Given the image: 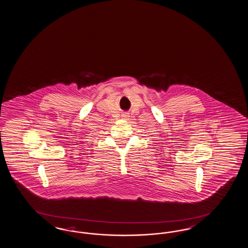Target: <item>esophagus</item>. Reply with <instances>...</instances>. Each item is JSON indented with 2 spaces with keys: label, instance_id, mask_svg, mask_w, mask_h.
<instances>
[{
  "label": "esophagus",
  "instance_id": "obj_1",
  "mask_svg": "<svg viewBox=\"0 0 248 248\" xmlns=\"http://www.w3.org/2000/svg\"><path fill=\"white\" fill-rule=\"evenodd\" d=\"M122 117H123V119L126 120L128 118L129 115L127 113H123V114H122Z\"/></svg>",
  "mask_w": 248,
  "mask_h": 248
}]
</instances>
